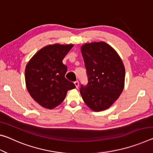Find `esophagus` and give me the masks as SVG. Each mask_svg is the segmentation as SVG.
<instances>
[{
	"mask_svg": "<svg viewBox=\"0 0 153 153\" xmlns=\"http://www.w3.org/2000/svg\"><path fill=\"white\" fill-rule=\"evenodd\" d=\"M74 84H75V85H76V88H77L79 87V82L78 81H76V82H74Z\"/></svg>",
	"mask_w": 153,
	"mask_h": 153,
	"instance_id": "1",
	"label": "esophagus"
}]
</instances>
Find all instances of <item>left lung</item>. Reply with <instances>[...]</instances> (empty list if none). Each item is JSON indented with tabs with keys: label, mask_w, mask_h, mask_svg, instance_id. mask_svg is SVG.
<instances>
[{
	"label": "left lung",
	"mask_w": 153,
	"mask_h": 153,
	"mask_svg": "<svg viewBox=\"0 0 153 153\" xmlns=\"http://www.w3.org/2000/svg\"><path fill=\"white\" fill-rule=\"evenodd\" d=\"M88 84H81L85 103L96 111L110 108L119 97L125 84V70L116 51L105 42L86 43L81 48Z\"/></svg>",
	"instance_id": "left-lung-1"
}]
</instances>
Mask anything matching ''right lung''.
<instances>
[{"label":"right lung","mask_w":153,"mask_h":153,"mask_svg":"<svg viewBox=\"0 0 153 153\" xmlns=\"http://www.w3.org/2000/svg\"><path fill=\"white\" fill-rule=\"evenodd\" d=\"M72 44H54L40 50L26 67L25 81L28 93L43 107L52 109L60 105L67 91L76 88L65 78L67 67L62 60Z\"/></svg>","instance_id":"1"}]
</instances>
